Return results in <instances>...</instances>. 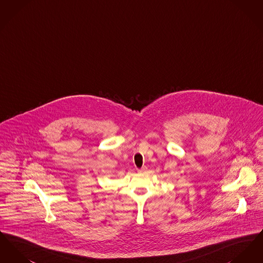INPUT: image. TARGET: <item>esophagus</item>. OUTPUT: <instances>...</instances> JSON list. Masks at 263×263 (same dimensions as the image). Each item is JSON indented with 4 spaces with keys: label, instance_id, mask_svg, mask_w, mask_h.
<instances>
[{
    "label": "esophagus",
    "instance_id": "34e87169",
    "mask_svg": "<svg viewBox=\"0 0 263 263\" xmlns=\"http://www.w3.org/2000/svg\"><path fill=\"white\" fill-rule=\"evenodd\" d=\"M147 171V166H142L141 168H138V172L139 173H144V172H146Z\"/></svg>",
    "mask_w": 263,
    "mask_h": 263
}]
</instances>
